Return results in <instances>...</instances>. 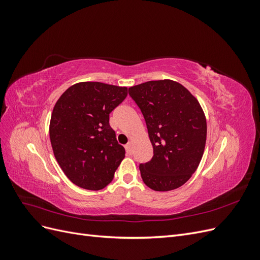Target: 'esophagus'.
Returning a JSON list of instances; mask_svg holds the SVG:
<instances>
[{
    "mask_svg": "<svg viewBox=\"0 0 260 260\" xmlns=\"http://www.w3.org/2000/svg\"><path fill=\"white\" fill-rule=\"evenodd\" d=\"M124 148H125V151H127V153H128L129 155H131V154H132V152H133V151H132V144H131V143H128L127 145L124 146Z\"/></svg>",
    "mask_w": 260,
    "mask_h": 260,
    "instance_id": "obj_1",
    "label": "esophagus"
}]
</instances>
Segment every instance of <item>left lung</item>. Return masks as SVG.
<instances>
[{
    "instance_id": "obj_1",
    "label": "left lung",
    "mask_w": 260,
    "mask_h": 260,
    "mask_svg": "<svg viewBox=\"0 0 260 260\" xmlns=\"http://www.w3.org/2000/svg\"><path fill=\"white\" fill-rule=\"evenodd\" d=\"M142 112L153 158L140 165L143 182L167 192L183 185L198 169L206 144L207 122L193 94L174 80H153L129 88Z\"/></svg>"
}]
</instances>
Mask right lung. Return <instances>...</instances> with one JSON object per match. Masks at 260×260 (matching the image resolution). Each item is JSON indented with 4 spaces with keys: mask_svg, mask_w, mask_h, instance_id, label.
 Segmentation results:
<instances>
[{
    "mask_svg": "<svg viewBox=\"0 0 260 260\" xmlns=\"http://www.w3.org/2000/svg\"><path fill=\"white\" fill-rule=\"evenodd\" d=\"M127 94V86L85 81L69 86L55 103L51 144L74 184L98 191L112 182L125 152L109 125V114Z\"/></svg>",
    "mask_w": 260,
    "mask_h": 260,
    "instance_id": "add662e5",
    "label": "right lung"
}]
</instances>
